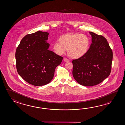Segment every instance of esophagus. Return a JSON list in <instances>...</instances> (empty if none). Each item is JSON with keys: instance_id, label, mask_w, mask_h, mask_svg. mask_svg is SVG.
<instances>
[{"instance_id": "obj_1", "label": "esophagus", "mask_w": 125, "mask_h": 125, "mask_svg": "<svg viewBox=\"0 0 125 125\" xmlns=\"http://www.w3.org/2000/svg\"><path fill=\"white\" fill-rule=\"evenodd\" d=\"M64 61V62H68L69 61V59H66V58H64L63 59Z\"/></svg>"}]
</instances>
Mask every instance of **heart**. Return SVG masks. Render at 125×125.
I'll return each instance as SVG.
<instances>
[{"mask_svg":"<svg viewBox=\"0 0 125 125\" xmlns=\"http://www.w3.org/2000/svg\"><path fill=\"white\" fill-rule=\"evenodd\" d=\"M53 44L55 52L62 55L68 50V53L72 58L78 59L85 55L90 45V40L86 35L68 33L62 35Z\"/></svg>","mask_w":125,"mask_h":125,"instance_id":"b5f03b06","label":"heart"}]
</instances>
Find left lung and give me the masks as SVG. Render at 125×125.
Here are the masks:
<instances>
[{"instance_id": "obj_1", "label": "left lung", "mask_w": 125, "mask_h": 125, "mask_svg": "<svg viewBox=\"0 0 125 125\" xmlns=\"http://www.w3.org/2000/svg\"><path fill=\"white\" fill-rule=\"evenodd\" d=\"M92 36L90 47L85 55L73 60L72 74L80 85L98 84L109 76L111 70L113 52L106 38L89 32Z\"/></svg>"}]
</instances>
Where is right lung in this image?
I'll use <instances>...</instances> for the list:
<instances>
[{
	"label": "right lung",
	"mask_w": 125,
	"mask_h": 125,
	"mask_svg": "<svg viewBox=\"0 0 125 125\" xmlns=\"http://www.w3.org/2000/svg\"><path fill=\"white\" fill-rule=\"evenodd\" d=\"M49 33L38 31L26 35L16 52L17 71L23 80L36 86L47 84L53 78L56 67L63 57L48 49Z\"/></svg>",
	"instance_id": "obj_1"
}]
</instances>
